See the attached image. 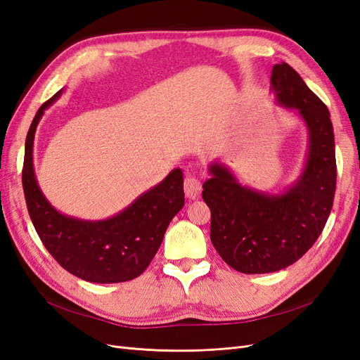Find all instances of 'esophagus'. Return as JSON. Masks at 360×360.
<instances>
[{
	"label": "esophagus",
	"instance_id": "obj_1",
	"mask_svg": "<svg viewBox=\"0 0 360 360\" xmlns=\"http://www.w3.org/2000/svg\"><path fill=\"white\" fill-rule=\"evenodd\" d=\"M201 181L197 177L189 176L184 179V192H186V197L189 200H197L201 195Z\"/></svg>",
	"mask_w": 360,
	"mask_h": 360
}]
</instances>
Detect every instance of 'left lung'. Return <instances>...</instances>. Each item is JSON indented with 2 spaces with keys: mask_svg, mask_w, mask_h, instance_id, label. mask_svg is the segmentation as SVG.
<instances>
[{
  "mask_svg": "<svg viewBox=\"0 0 360 360\" xmlns=\"http://www.w3.org/2000/svg\"><path fill=\"white\" fill-rule=\"evenodd\" d=\"M275 102L294 110L308 130V151L297 180L279 192L243 186L225 163L209 165L202 200L210 207V240L225 263L246 275L296 263L320 237L336 188L330 112L287 63L270 76Z\"/></svg>",
  "mask_w": 360,
  "mask_h": 360,
  "instance_id": "obj_1",
  "label": "left lung"
}]
</instances>
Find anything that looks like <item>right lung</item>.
I'll use <instances>...</instances> for the list:
<instances>
[{
  "mask_svg": "<svg viewBox=\"0 0 360 360\" xmlns=\"http://www.w3.org/2000/svg\"><path fill=\"white\" fill-rule=\"evenodd\" d=\"M61 94L63 90L39 108L25 139L22 186L32 225L49 254L72 275L96 284L135 279L148 267L169 222L184 204L183 171L172 169L106 219L86 221L58 212L39 186L32 148L40 118Z\"/></svg>",
  "mask_w": 360,
  "mask_h": 360,
  "instance_id": "1",
  "label": "right lung"
}]
</instances>
